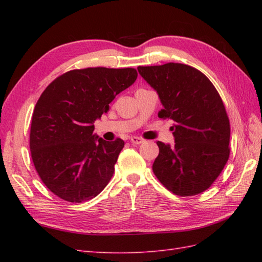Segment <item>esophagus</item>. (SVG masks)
Here are the masks:
<instances>
[{
	"instance_id": "esophagus-1",
	"label": "esophagus",
	"mask_w": 262,
	"mask_h": 262,
	"mask_svg": "<svg viewBox=\"0 0 262 262\" xmlns=\"http://www.w3.org/2000/svg\"><path fill=\"white\" fill-rule=\"evenodd\" d=\"M143 142H144V140H143V138H141V137L134 136V137L130 138V143L135 144V145H140V144H142Z\"/></svg>"
}]
</instances>
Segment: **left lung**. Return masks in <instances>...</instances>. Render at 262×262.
Wrapping results in <instances>:
<instances>
[{
	"mask_svg": "<svg viewBox=\"0 0 262 262\" xmlns=\"http://www.w3.org/2000/svg\"><path fill=\"white\" fill-rule=\"evenodd\" d=\"M158 92L160 118L173 120L174 145L158 142L153 172L177 196L198 194L213 185L230 157V120L213 83L202 72L180 63L138 66Z\"/></svg>",
	"mask_w": 262,
	"mask_h": 262,
	"instance_id": "8db88e82",
	"label": "left lung"
}]
</instances>
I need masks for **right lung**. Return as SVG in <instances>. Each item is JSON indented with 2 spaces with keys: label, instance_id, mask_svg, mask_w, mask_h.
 Masks as SVG:
<instances>
[{
  "label": "right lung",
  "instance_id": "obj_1",
  "mask_svg": "<svg viewBox=\"0 0 262 262\" xmlns=\"http://www.w3.org/2000/svg\"><path fill=\"white\" fill-rule=\"evenodd\" d=\"M136 79L137 71L130 68L72 70L38 99L30 128L31 159L43 185L60 199L86 202L108 185L125 143L96 136L93 122Z\"/></svg>",
  "mask_w": 262,
  "mask_h": 262
}]
</instances>
